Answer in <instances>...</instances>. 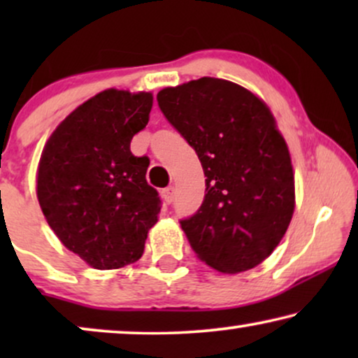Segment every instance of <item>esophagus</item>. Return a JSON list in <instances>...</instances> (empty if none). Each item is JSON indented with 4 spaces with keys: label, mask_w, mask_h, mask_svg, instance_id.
<instances>
[{
    "label": "esophagus",
    "mask_w": 358,
    "mask_h": 358,
    "mask_svg": "<svg viewBox=\"0 0 358 358\" xmlns=\"http://www.w3.org/2000/svg\"><path fill=\"white\" fill-rule=\"evenodd\" d=\"M161 195H163V199H164V202L166 203H173V200H174V187L173 185H169V187H166V189H163V192H161Z\"/></svg>",
    "instance_id": "34e87169"
}]
</instances>
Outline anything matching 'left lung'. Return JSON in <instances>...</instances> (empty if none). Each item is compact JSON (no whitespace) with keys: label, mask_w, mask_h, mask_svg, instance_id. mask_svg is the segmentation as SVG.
<instances>
[{"label":"left lung","mask_w":358,"mask_h":358,"mask_svg":"<svg viewBox=\"0 0 358 358\" xmlns=\"http://www.w3.org/2000/svg\"><path fill=\"white\" fill-rule=\"evenodd\" d=\"M156 99L207 178L197 213L180 220L190 246L218 272L256 267L280 243L295 208L290 153L271 110L243 86L208 76L164 87Z\"/></svg>","instance_id":"1"}]
</instances>
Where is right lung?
I'll list each match as a JSON object with an SVG mask.
<instances>
[{
	"mask_svg": "<svg viewBox=\"0 0 358 358\" xmlns=\"http://www.w3.org/2000/svg\"><path fill=\"white\" fill-rule=\"evenodd\" d=\"M151 106V92L102 91L73 110L42 151V212L58 239L99 271L138 261L158 222L161 199L145 178L150 159L130 151Z\"/></svg>",
	"mask_w": 358,
	"mask_h": 358,
	"instance_id": "obj_1",
	"label": "right lung"
}]
</instances>
